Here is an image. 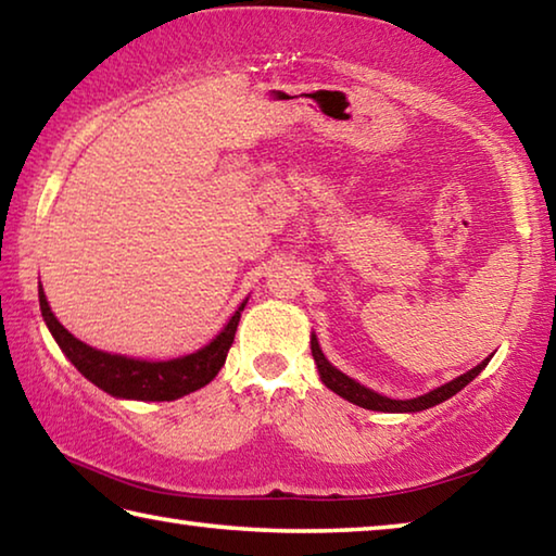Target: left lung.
<instances>
[{
	"mask_svg": "<svg viewBox=\"0 0 556 556\" xmlns=\"http://www.w3.org/2000/svg\"><path fill=\"white\" fill-rule=\"evenodd\" d=\"M312 353H314V361L318 365V372H321V380L328 390H333L336 394H341L343 400L357 404V407L363 409H375V412H421V409H429L434 407V404L444 402L448 397H454L456 392H460L466 388V384L476 378L478 372H481L488 361H483L481 365H476L473 370H468L466 375H460V378L451 380L446 384H441V388L431 390L429 394H421V397H414V400H390V397H382V394L372 392L368 388H363L361 382H355L343 375L341 370H336L331 363L326 361V355L321 353V348H318L316 336H312Z\"/></svg>",
	"mask_w": 556,
	"mask_h": 556,
	"instance_id": "1",
	"label": "left lung"
}]
</instances>
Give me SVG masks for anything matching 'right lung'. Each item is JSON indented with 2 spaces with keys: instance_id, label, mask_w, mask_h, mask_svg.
I'll list each match as a JSON object with an SVG mask.
<instances>
[{
  "instance_id": "add662e5",
  "label": "right lung",
  "mask_w": 556,
  "mask_h": 556,
  "mask_svg": "<svg viewBox=\"0 0 556 556\" xmlns=\"http://www.w3.org/2000/svg\"><path fill=\"white\" fill-rule=\"evenodd\" d=\"M41 314L43 321L53 333L55 343L61 345L65 357L78 368L86 378L98 384L115 397L127 400H149V402H168L178 400L188 392H195L208 384L218 370L223 368L225 357H228L230 345L235 341V331H238L240 312L244 304L232 314L228 326L213 338V341L195 351L191 355L176 357V361L164 363H149V361H135V357L125 355H110L96 351V348L86 345L78 338L71 336L53 316L49 301H46L43 289H39Z\"/></svg>"
}]
</instances>
